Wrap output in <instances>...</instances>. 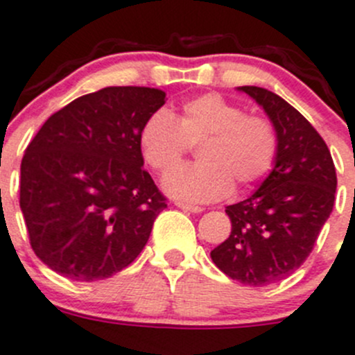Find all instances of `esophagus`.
<instances>
[{
    "mask_svg": "<svg viewBox=\"0 0 355 355\" xmlns=\"http://www.w3.org/2000/svg\"><path fill=\"white\" fill-rule=\"evenodd\" d=\"M174 204L180 207V209L188 211V213H202V211H204V207L193 206V204H184V202H174Z\"/></svg>",
    "mask_w": 355,
    "mask_h": 355,
    "instance_id": "obj_1",
    "label": "esophagus"
}]
</instances>
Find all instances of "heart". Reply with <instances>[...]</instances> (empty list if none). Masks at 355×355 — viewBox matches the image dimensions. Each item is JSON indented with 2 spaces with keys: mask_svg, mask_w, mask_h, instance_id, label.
<instances>
[{
  "mask_svg": "<svg viewBox=\"0 0 355 355\" xmlns=\"http://www.w3.org/2000/svg\"><path fill=\"white\" fill-rule=\"evenodd\" d=\"M200 144L201 162L167 172L164 190L184 202H211L234 184L245 190L264 180L278 155L271 121L248 116L237 103L216 93L187 100L172 116L156 110L141 126L139 149L153 171L177 164L190 145Z\"/></svg>",
  "mask_w": 355,
  "mask_h": 355,
  "instance_id": "1",
  "label": "heart"
}]
</instances>
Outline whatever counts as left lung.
Here are the masks:
<instances>
[{
    "mask_svg": "<svg viewBox=\"0 0 355 355\" xmlns=\"http://www.w3.org/2000/svg\"><path fill=\"white\" fill-rule=\"evenodd\" d=\"M278 135L275 167L241 202L227 206L230 236L211 252L229 278L264 287L301 268L334 206L336 171L324 139L303 114L272 91L241 86Z\"/></svg>",
    "mask_w": 355,
    "mask_h": 355,
    "instance_id": "1",
    "label": "left lung"
}]
</instances>
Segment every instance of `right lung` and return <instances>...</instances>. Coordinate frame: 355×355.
<instances>
[{"label": "right lung", "instance_id": "obj_1", "mask_svg": "<svg viewBox=\"0 0 355 355\" xmlns=\"http://www.w3.org/2000/svg\"><path fill=\"white\" fill-rule=\"evenodd\" d=\"M165 103L155 87L110 86L44 123L21 164V211L38 259L96 282L137 259L167 207L142 168L139 132Z\"/></svg>", "mask_w": 355, "mask_h": 355}]
</instances>
